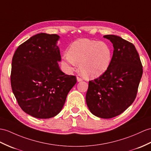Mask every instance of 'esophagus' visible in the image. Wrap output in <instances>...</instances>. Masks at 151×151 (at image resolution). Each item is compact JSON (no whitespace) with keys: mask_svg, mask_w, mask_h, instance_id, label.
<instances>
[{"mask_svg":"<svg viewBox=\"0 0 151 151\" xmlns=\"http://www.w3.org/2000/svg\"><path fill=\"white\" fill-rule=\"evenodd\" d=\"M77 81H78V82H80V81H82L83 79L79 78V77H77Z\"/></svg>","mask_w":151,"mask_h":151,"instance_id":"1","label":"esophagus"}]
</instances>
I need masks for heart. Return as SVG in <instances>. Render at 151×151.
Instances as JSON below:
<instances>
[{"label":"heart","instance_id":"1","mask_svg":"<svg viewBox=\"0 0 151 151\" xmlns=\"http://www.w3.org/2000/svg\"><path fill=\"white\" fill-rule=\"evenodd\" d=\"M112 51L107 43L88 39H81L70 45L67 54L62 56V63L68 70H79L84 78L95 79L101 76L109 67Z\"/></svg>","mask_w":151,"mask_h":151}]
</instances>
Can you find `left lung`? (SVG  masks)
Returning a JSON list of instances; mask_svg holds the SVG:
<instances>
[{
  "label": "left lung",
  "instance_id": "obj_1",
  "mask_svg": "<svg viewBox=\"0 0 151 151\" xmlns=\"http://www.w3.org/2000/svg\"><path fill=\"white\" fill-rule=\"evenodd\" d=\"M113 43L109 67L99 78L89 81L86 95L90 112L102 119H111L133 104L143 73L139 54L133 43L115 35H105Z\"/></svg>",
  "mask_w": 151,
  "mask_h": 151
}]
</instances>
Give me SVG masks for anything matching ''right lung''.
I'll return each mask as SVG.
<instances>
[{"mask_svg":"<svg viewBox=\"0 0 151 151\" xmlns=\"http://www.w3.org/2000/svg\"><path fill=\"white\" fill-rule=\"evenodd\" d=\"M58 35L40 33L17 48L12 59L11 84L18 105L38 119L60 113L77 80L59 67Z\"/></svg>","mask_w":151,"mask_h":151,"instance_id":"right-lung-1","label":"right lung"}]
</instances>
